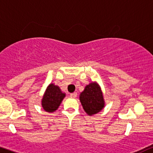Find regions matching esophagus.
Returning a JSON list of instances; mask_svg holds the SVG:
<instances>
[{
    "instance_id": "34e87169",
    "label": "esophagus",
    "mask_w": 153,
    "mask_h": 153,
    "mask_svg": "<svg viewBox=\"0 0 153 153\" xmlns=\"http://www.w3.org/2000/svg\"><path fill=\"white\" fill-rule=\"evenodd\" d=\"M76 97H77L76 92H74V93L70 94V97H71V98H75Z\"/></svg>"
}]
</instances>
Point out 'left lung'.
<instances>
[{"label":"left lung","mask_w":153,"mask_h":153,"mask_svg":"<svg viewBox=\"0 0 153 153\" xmlns=\"http://www.w3.org/2000/svg\"><path fill=\"white\" fill-rule=\"evenodd\" d=\"M80 100L85 112L89 115L101 111L105 106L101 89L96 83H91L85 86L84 91L80 94Z\"/></svg>","instance_id":"1"}]
</instances>
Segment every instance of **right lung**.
Instances as JSON below:
<instances>
[{
    "instance_id": "obj_1",
    "label": "right lung",
    "mask_w": 153,
    "mask_h": 153,
    "mask_svg": "<svg viewBox=\"0 0 153 153\" xmlns=\"http://www.w3.org/2000/svg\"><path fill=\"white\" fill-rule=\"evenodd\" d=\"M65 97L57 85L50 84L42 99V106L46 112H54L59 107L62 101Z\"/></svg>"
}]
</instances>
